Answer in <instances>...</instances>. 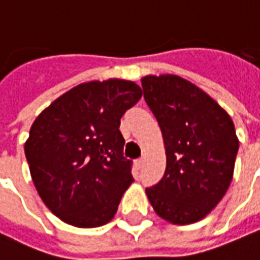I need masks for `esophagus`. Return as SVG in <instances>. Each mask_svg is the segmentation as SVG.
Listing matches in <instances>:
<instances>
[{"mask_svg":"<svg viewBox=\"0 0 260 260\" xmlns=\"http://www.w3.org/2000/svg\"><path fill=\"white\" fill-rule=\"evenodd\" d=\"M143 163H145L143 158H138V160H136V167H138V169H142V167H143Z\"/></svg>","mask_w":260,"mask_h":260,"instance_id":"34e87169","label":"esophagus"}]
</instances>
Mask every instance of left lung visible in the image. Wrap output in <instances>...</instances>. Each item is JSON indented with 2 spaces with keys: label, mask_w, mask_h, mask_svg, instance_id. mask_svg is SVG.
Returning <instances> with one entry per match:
<instances>
[{
  "label": "left lung",
  "mask_w": 260,
  "mask_h": 260,
  "mask_svg": "<svg viewBox=\"0 0 260 260\" xmlns=\"http://www.w3.org/2000/svg\"><path fill=\"white\" fill-rule=\"evenodd\" d=\"M142 87L167 154L163 178L146 188L147 198L170 223L199 221L223 199L233 180L240 146L233 119L180 76H145Z\"/></svg>",
  "instance_id": "1"
}]
</instances>
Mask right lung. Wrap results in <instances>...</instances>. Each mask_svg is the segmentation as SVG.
Instances as JSON below:
<instances>
[{
	"label": "right lung",
	"mask_w": 260,
	"mask_h": 260,
	"mask_svg": "<svg viewBox=\"0 0 260 260\" xmlns=\"http://www.w3.org/2000/svg\"><path fill=\"white\" fill-rule=\"evenodd\" d=\"M129 80L87 82L58 97L33 122L25 154L46 206L65 223H108L134 182L121 117L141 100Z\"/></svg>",
	"instance_id": "obj_1"
}]
</instances>
